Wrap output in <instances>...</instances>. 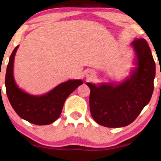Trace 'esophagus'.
I'll list each match as a JSON object with an SVG mask.
<instances>
[{
  "label": "esophagus",
  "instance_id": "obj_1",
  "mask_svg": "<svg viewBox=\"0 0 161 161\" xmlns=\"http://www.w3.org/2000/svg\"><path fill=\"white\" fill-rule=\"evenodd\" d=\"M89 76H90V77H93V74H90Z\"/></svg>",
  "mask_w": 161,
  "mask_h": 161
}]
</instances>
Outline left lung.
I'll use <instances>...</instances> for the list:
<instances>
[{"label": "left lung", "instance_id": "left-lung-1", "mask_svg": "<svg viewBox=\"0 0 161 161\" xmlns=\"http://www.w3.org/2000/svg\"><path fill=\"white\" fill-rule=\"evenodd\" d=\"M137 65L130 77L119 84L88 82L91 114L96 123L110 128L126 126L149 103L154 91L155 63L144 38L132 42Z\"/></svg>", "mask_w": 161, "mask_h": 161}]
</instances>
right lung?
<instances>
[{
	"label": "right lung",
	"mask_w": 161,
	"mask_h": 161,
	"mask_svg": "<svg viewBox=\"0 0 161 161\" xmlns=\"http://www.w3.org/2000/svg\"><path fill=\"white\" fill-rule=\"evenodd\" d=\"M16 46L11 53L7 67L5 86L11 106L22 119L36 125H48L57 120L68 96L80 85L82 80H68L55 87L45 95L36 96L25 93L16 84L14 78V57Z\"/></svg>",
	"instance_id": "1"
}]
</instances>
